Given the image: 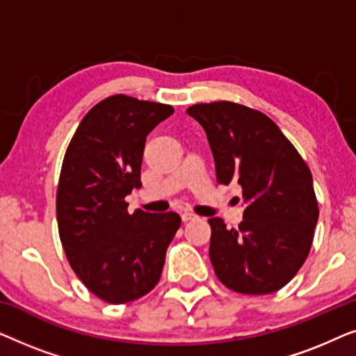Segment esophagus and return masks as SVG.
I'll use <instances>...</instances> for the list:
<instances>
[{"mask_svg":"<svg viewBox=\"0 0 356 356\" xmlns=\"http://www.w3.org/2000/svg\"><path fill=\"white\" fill-rule=\"evenodd\" d=\"M194 218H196V216H194L193 212H183V213H181V220H183V222L194 220Z\"/></svg>","mask_w":356,"mask_h":356,"instance_id":"1","label":"esophagus"}]
</instances>
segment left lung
<instances>
[{
  "label": "left lung",
  "instance_id": "left-lung-1",
  "mask_svg": "<svg viewBox=\"0 0 356 356\" xmlns=\"http://www.w3.org/2000/svg\"><path fill=\"white\" fill-rule=\"evenodd\" d=\"M186 113L206 131L217 181L243 189L238 228L209 218L216 275L238 293H274L293 279L313 245L319 207L309 167L279 126L254 108L223 100L196 104Z\"/></svg>",
  "mask_w": 356,
  "mask_h": 356
}]
</instances>
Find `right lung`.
Here are the masks:
<instances>
[{
  "instance_id": "add662e5",
  "label": "right lung",
  "mask_w": 356,
  "mask_h": 356,
  "mask_svg": "<svg viewBox=\"0 0 356 356\" xmlns=\"http://www.w3.org/2000/svg\"><path fill=\"white\" fill-rule=\"evenodd\" d=\"M173 106L116 94L77 126L56 189L63 250L82 284L111 305L147 295L159 284L165 252L181 225L177 212H128L140 188L145 138Z\"/></svg>"
}]
</instances>
